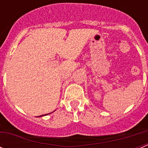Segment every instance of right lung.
<instances>
[{
  "label": "right lung",
  "instance_id": "1",
  "mask_svg": "<svg viewBox=\"0 0 148 148\" xmlns=\"http://www.w3.org/2000/svg\"><path fill=\"white\" fill-rule=\"evenodd\" d=\"M48 114H49V113H48ZM48 114H45V115H42V116H47V115H48ZM40 116H39V117H40Z\"/></svg>",
  "mask_w": 148,
  "mask_h": 148
}]
</instances>
